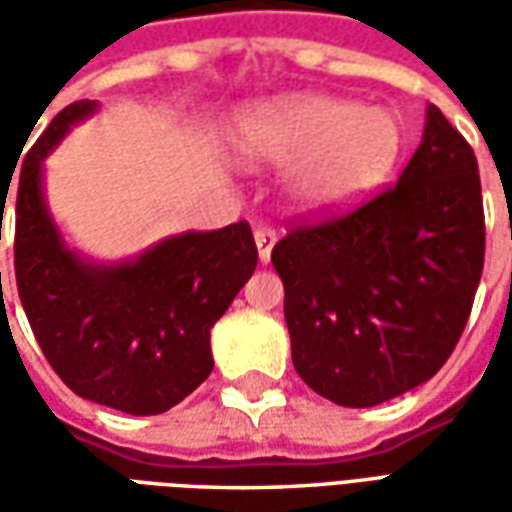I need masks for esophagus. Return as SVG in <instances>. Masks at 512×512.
I'll use <instances>...</instances> for the list:
<instances>
[{
    "instance_id": "obj_1",
    "label": "esophagus",
    "mask_w": 512,
    "mask_h": 512,
    "mask_svg": "<svg viewBox=\"0 0 512 512\" xmlns=\"http://www.w3.org/2000/svg\"><path fill=\"white\" fill-rule=\"evenodd\" d=\"M255 244H257V255L263 263L271 260V249L277 244V230L274 227H268V224H260L255 230Z\"/></svg>"
}]
</instances>
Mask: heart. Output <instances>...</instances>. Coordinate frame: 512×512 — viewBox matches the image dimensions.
<instances>
[{"instance_id":"obj_1","label":"heart","mask_w":512,"mask_h":512,"mask_svg":"<svg viewBox=\"0 0 512 512\" xmlns=\"http://www.w3.org/2000/svg\"><path fill=\"white\" fill-rule=\"evenodd\" d=\"M246 156L293 164L290 197L307 211H337L384 183L403 147L395 117L329 95H299L260 109L241 128Z\"/></svg>"}]
</instances>
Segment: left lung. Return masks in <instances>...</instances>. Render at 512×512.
<instances>
[{"label": "left lung", "mask_w": 512, "mask_h": 512, "mask_svg": "<svg viewBox=\"0 0 512 512\" xmlns=\"http://www.w3.org/2000/svg\"><path fill=\"white\" fill-rule=\"evenodd\" d=\"M483 257L477 158L428 106L422 145L395 186L351 211L301 219L271 252L296 373L348 408L428 381L461 340Z\"/></svg>", "instance_id": "8db88e82"}]
</instances>
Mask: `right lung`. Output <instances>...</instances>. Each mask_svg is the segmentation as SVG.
<instances>
[{"label":"right lung","instance_id":"add662e5","mask_svg":"<svg viewBox=\"0 0 512 512\" xmlns=\"http://www.w3.org/2000/svg\"><path fill=\"white\" fill-rule=\"evenodd\" d=\"M93 112L95 101L65 106L21 164L16 285L40 351L68 389L147 417L180 403L211 376L213 323L252 277L257 246L252 227L235 222L213 233L175 235L136 263L112 268L90 266L65 249L43 205L40 161Z\"/></svg>","mask_w":512,"mask_h":512}]
</instances>
